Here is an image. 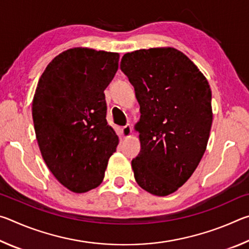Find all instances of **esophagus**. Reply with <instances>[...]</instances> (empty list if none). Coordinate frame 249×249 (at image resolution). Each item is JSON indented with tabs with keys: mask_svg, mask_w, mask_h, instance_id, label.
Here are the masks:
<instances>
[{
	"mask_svg": "<svg viewBox=\"0 0 249 249\" xmlns=\"http://www.w3.org/2000/svg\"><path fill=\"white\" fill-rule=\"evenodd\" d=\"M122 134H123V136L125 138L129 137L130 135H132V126H130L129 124L123 126V127H122Z\"/></svg>",
	"mask_w": 249,
	"mask_h": 249,
	"instance_id": "obj_1",
	"label": "esophagus"
}]
</instances>
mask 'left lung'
Segmentation results:
<instances>
[{"instance_id":"1","label":"left lung","mask_w":249,"mask_h":249,"mask_svg":"<svg viewBox=\"0 0 249 249\" xmlns=\"http://www.w3.org/2000/svg\"><path fill=\"white\" fill-rule=\"evenodd\" d=\"M121 70L141 105L135 180L151 195L168 196L190 178L206 149L213 120L209 82L175 48L125 53Z\"/></svg>"}]
</instances>
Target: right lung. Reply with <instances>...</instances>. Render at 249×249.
<instances>
[{"mask_svg":"<svg viewBox=\"0 0 249 249\" xmlns=\"http://www.w3.org/2000/svg\"><path fill=\"white\" fill-rule=\"evenodd\" d=\"M116 53L72 48L47 66L33 100L36 138L46 165L67 189L100 185L119 145L107 121L104 90L119 69Z\"/></svg>","mask_w":249,"mask_h":249,"instance_id":"right-lung-1","label":"right lung"}]
</instances>
